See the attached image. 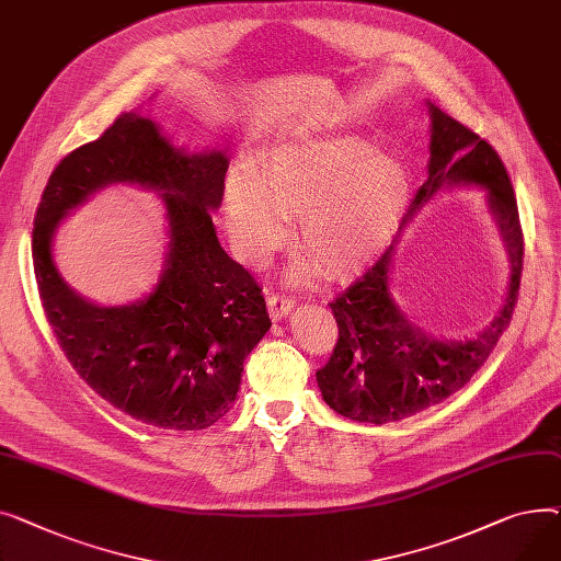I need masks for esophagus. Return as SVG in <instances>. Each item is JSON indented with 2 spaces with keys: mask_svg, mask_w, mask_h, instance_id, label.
<instances>
[{
  "mask_svg": "<svg viewBox=\"0 0 561 561\" xmlns=\"http://www.w3.org/2000/svg\"><path fill=\"white\" fill-rule=\"evenodd\" d=\"M294 308H296L294 301L289 299V296H283V294H272L270 301H267V310H270V317L274 321L285 319Z\"/></svg>",
  "mask_w": 561,
  "mask_h": 561,
  "instance_id": "34e87169",
  "label": "esophagus"
}]
</instances>
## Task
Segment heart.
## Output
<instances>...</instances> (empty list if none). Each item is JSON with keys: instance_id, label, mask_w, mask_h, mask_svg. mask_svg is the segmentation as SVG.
I'll return each mask as SVG.
<instances>
[{"instance_id": "obj_1", "label": "heart", "mask_w": 561, "mask_h": 561, "mask_svg": "<svg viewBox=\"0 0 561 561\" xmlns=\"http://www.w3.org/2000/svg\"><path fill=\"white\" fill-rule=\"evenodd\" d=\"M405 160L362 136H306L262 153L224 187V224L236 253L260 265L283 247L287 219L306 257L287 274L310 283L321 270L344 280L369 270L408 213Z\"/></svg>"}]
</instances>
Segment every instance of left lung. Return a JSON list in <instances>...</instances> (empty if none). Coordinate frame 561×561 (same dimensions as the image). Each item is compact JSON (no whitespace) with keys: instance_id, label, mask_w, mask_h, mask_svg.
Here are the masks:
<instances>
[{"instance_id":"left-lung-1","label":"left lung","mask_w":561,"mask_h":561,"mask_svg":"<svg viewBox=\"0 0 561 561\" xmlns=\"http://www.w3.org/2000/svg\"><path fill=\"white\" fill-rule=\"evenodd\" d=\"M431 115V160L403 226L446 187L484 190L486 206L499 224L510 257L505 299L493 319L471 337H435L414 325L389 289L391 262L399 238L376 265L331 304L340 340L328 365L317 371L323 401L337 414L389 423L423 412L462 389L507 328L523 270V230L516 194L499 153L465 124L427 102ZM401 226V230H403Z\"/></svg>"}]
</instances>
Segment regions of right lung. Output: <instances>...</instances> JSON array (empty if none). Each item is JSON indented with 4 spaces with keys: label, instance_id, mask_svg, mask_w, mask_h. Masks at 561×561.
I'll use <instances>...</instances> for the list:
<instances>
[{
    "label": "right lung",
    "instance_id": "obj_1",
    "mask_svg": "<svg viewBox=\"0 0 561 561\" xmlns=\"http://www.w3.org/2000/svg\"><path fill=\"white\" fill-rule=\"evenodd\" d=\"M226 170L221 149H176L130 111L58 162L33 221V270L65 357L113 408L168 431H204L233 408L244 359L272 325L262 289L217 240ZM111 184L158 191L169 219L159 283L124 307L83 300L53 262L61 219Z\"/></svg>",
    "mask_w": 561,
    "mask_h": 561
}]
</instances>
